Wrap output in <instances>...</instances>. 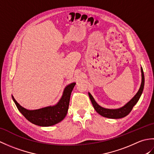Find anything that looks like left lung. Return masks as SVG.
<instances>
[{"instance_id":"8db88e82","label":"left lung","mask_w":154,"mask_h":154,"mask_svg":"<svg viewBox=\"0 0 154 154\" xmlns=\"http://www.w3.org/2000/svg\"><path fill=\"white\" fill-rule=\"evenodd\" d=\"M141 72H142V83L140 85V89L138 90V93L136 94V95L132 99L130 100L128 103H126L124 106L120 108L117 109H104V108L99 105L96 101L94 100L93 96L89 93V96L91 99V103L93 104L94 109H95L97 112L99 113L100 115L103 116L106 118H109V119H121V118L125 117L127 116L132 110L134 106L138 103V100L140 99V97L142 95V93L143 90V87H144V75H143V71L142 67H141Z\"/></svg>"}]
</instances>
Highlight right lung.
<instances>
[{
    "label": "right lung",
    "instance_id": "1",
    "mask_svg": "<svg viewBox=\"0 0 154 154\" xmlns=\"http://www.w3.org/2000/svg\"><path fill=\"white\" fill-rule=\"evenodd\" d=\"M75 84L72 83L65 88L63 95L55 105L40 109H26L20 105L13 96L12 97L18 110L28 121L40 126H50L61 122L67 115L71 94Z\"/></svg>",
    "mask_w": 154,
    "mask_h": 154
}]
</instances>
